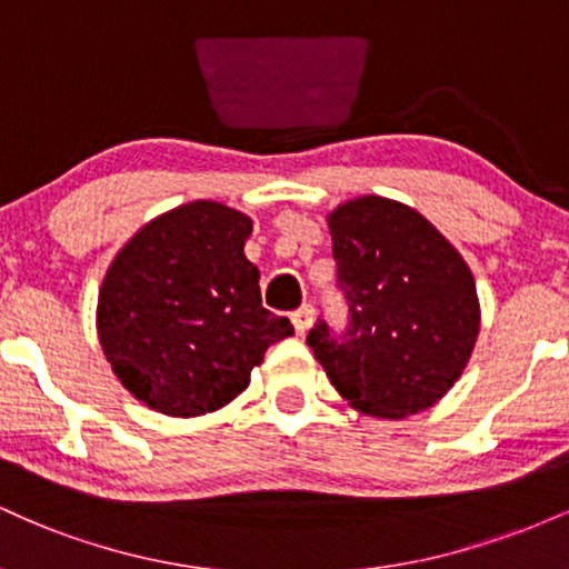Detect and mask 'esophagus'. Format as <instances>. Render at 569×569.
Returning a JSON list of instances; mask_svg holds the SVG:
<instances>
[{
  "label": "esophagus",
  "mask_w": 569,
  "mask_h": 569,
  "mask_svg": "<svg viewBox=\"0 0 569 569\" xmlns=\"http://www.w3.org/2000/svg\"><path fill=\"white\" fill-rule=\"evenodd\" d=\"M291 321H293V329H297V335L305 337L307 331H310V326L316 323V307L312 305L299 307V310L291 316Z\"/></svg>",
  "instance_id": "34e87169"
}]
</instances>
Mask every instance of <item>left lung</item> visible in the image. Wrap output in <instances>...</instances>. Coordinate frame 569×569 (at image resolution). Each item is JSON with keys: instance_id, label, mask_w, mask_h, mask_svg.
<instances>
[{"instance_id": "left-lung-1", "label": "left lung", "mask_w": 569, "mask_h": 569, "mask_svg": "<svg viewBox=\"0 0 569 569\" xmlns=\"http://www.w3.org/2000/svg\"><path fill=\"white\" fill-rule=\"evenodd\" d=\"M329 221L350 326L307 335L326 377L352 409L403 420L433 407L460 380L481 329L471 267L403 202L361 194Z\"/></svg>"}]
</instances>
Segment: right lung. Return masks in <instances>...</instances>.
I'll return each instance as SVG.
<instances>
[{"instance_id":"1","label":"right lung","mask_w":569,"mask_h":569,"mask_svg":"<svg viewBox=\"0 0 569 569\" xmlns=\"http://www.w3.org/2000/svg\"><path fill=\"white\" fill-rule=\"evenodd\" d=\"M251 217L219 200L160 213L117 251L98 289L96 331L130 396L168 417L234 401L270 345L293 335L262 307L243 246Z\"/></svg>"}]
</instances>
